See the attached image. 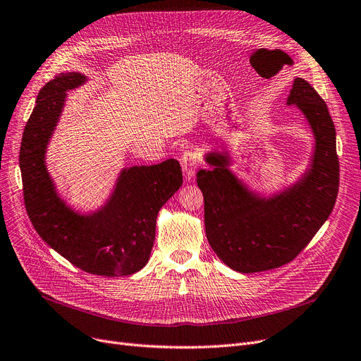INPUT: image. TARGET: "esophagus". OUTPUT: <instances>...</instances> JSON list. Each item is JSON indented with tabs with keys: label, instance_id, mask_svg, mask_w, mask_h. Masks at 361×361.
<instances>
[{
	"label": "esophagus",
	"instance_id": "1",
	"mask_svg": "<svg viewBox=\"0 0 361 361\" xmlns=\"http://www.w3.org/2000/svg\"><path fill=\"white\" fill-rule=\"evenodd\" d=\"M180 164H182V169L185 173V178L191 180V179H194L197 169L200 166V158L192 151H185L180 157Z\"/></svg>",
	"mask_w": 361,
	"mask_h": 361
}]
</instances>
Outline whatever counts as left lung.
<instances>
[{
	"label": "left lung",
	"instance_id": "obj_1",
	"mask_svg": "<svg viewBox=\"0 0 361 361\" xmlns=\"http://www.w3.org/2000/svg\"><path fill=\"white\" fill-rule=\"evenodd\" d=\"M287 105H296L305 115L315 139L311 166L290 188L259 197L228 169L226 152H209L206 161L212 169L197 173L207 240L221 261L238 272L274 269L293 261L336 203V132L326 102L308 81L295 78Z\"/></svg>",
	"mask_w": 361,
	"mask_h": 361
}]
</instances>
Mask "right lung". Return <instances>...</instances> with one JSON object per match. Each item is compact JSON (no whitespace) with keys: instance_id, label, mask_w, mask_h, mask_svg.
<instances>
[{"instance_id":"add662e5","label":"right lung","mask_w":361,"mask_h":361,"mask_svg":"<svg viewBox=\"0 0 361 361\" xmlns=\"http://www.w3.org/2000/svg\"><path fill=\"white\" fill-rule=\"evenodd\" d=\"M87 81L80 72H63L37 97L19 154L27 216L49 246L77 268L105 277H123L147 265L160 209L182 185L178 160L124 169L108 203L80 214L57 195L46 167V149L59 121L66 92Z\"/></svg>"}]
</instances>
